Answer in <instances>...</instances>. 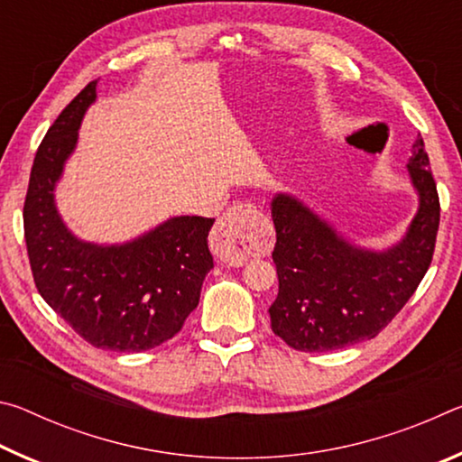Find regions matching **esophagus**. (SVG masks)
<instances>
[{"label": "esophagus", "instance_id": "esophagus-1", "mask_svg": "<svg viewBox=\"0 0 462 462\" xmlns=\"http://www.w3.org/2000/svg\"><path fill=\"white\" fill-rule=\"evenodd\" d=\"M217 259L240 267L261 246L259 209L253 203H238L216 222L209 236Z\"/></svg>", "mask_w": 462, "mask_h": 462}]
</instances>
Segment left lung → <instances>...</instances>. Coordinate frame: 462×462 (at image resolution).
Here are the masks:
<instances>
[{
    "label": "left lung",
    "mask_w": 462,
    "mask_h": 462,
    "mask_svg": "<svg viewBox=\"0 0 462 462\" xmlns=\"http://www.w3.org/2000/svg\"><path fill=\"white\" fill-rule=\"evenodd\" d=\"M428 167L418 136L408 171L420 209L405 238L385 253L348 245L289 195L273 199L279 293L269 314L279 338L301 353H326L374 338L400 314L432 263L440 224V199Z\"/></svg>",
    "instance_id": "1"
}]
</instances>
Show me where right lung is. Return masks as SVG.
I'll list each match as a JSON object with an SVG mask.
<instances>
[{"mask_svg":"<svg viewBox=\"0 0 462 462\" xmlns=\"http://www.w3.org/2000/svg\"><path fill=\"white\" fill-rule=\"evenodd\" d=\"M91 81L77 93L38 146L24 201L30 269L44 301L91 346L143 353L181 330L214 267L208 234L214 217L181 216L122 246L77 240L54 208V181L73 152Z\"/></svg>","mask_w":462,"mask_h":462,"instance_id":"add662e5","label":"right lung"}]
</instances>
